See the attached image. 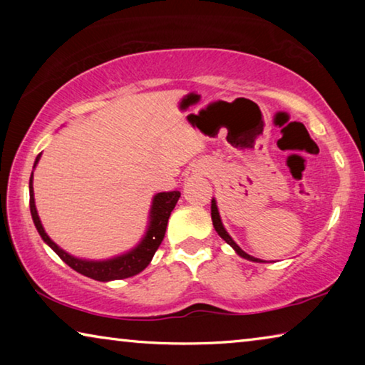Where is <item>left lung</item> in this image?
<instances>
[{"label": "left lung", "mask_w": 365, "mask_h": 365, "mask_svg": "<svg viewBox=\"0 0 365 365\" xmlns=\"http://www.w3.org/2000/svg\"><path fill=\"white\" fill-rule=\"evenodd\" d=\"M211 217H212V225H214V228H215V232L219 233V237H220L222 240H225V243L230 245L232 248H233L235 251H237L238 256L248 259V261H252V262H264V261H261V259L250 256L248 252H245L242 248H240V246H238L237 243L233 242L230 235H228L227 230L224 228V225H222V220H220V215H219V209H217V202H215L214 197H212V201H211Z\"/></svg>", "instance_id": "left-lung-1"}]
</instances>
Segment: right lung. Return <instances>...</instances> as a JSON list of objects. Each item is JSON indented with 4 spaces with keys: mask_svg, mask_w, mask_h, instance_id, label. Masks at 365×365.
Listing matches in <instances>:
<instances>
[{
    "mask_svg": "<svg viewBox=\"0 0 365 365\" xmlns=\"http://www.w3.org/2000/svg\"><path fill=\"white\" fill-rule=\"evenodd\" d=\"M40 156L41 154L36 156L34 169H35V165L38 164ZM32 183H34V170H32V175H30V182H29L30 214H32L34 224L36 227V230H38L40 237L43 238V242H45L49 248L56 252V255L63 259V261L69 265V267L77 270L78 274L90 277V279L98 280V282L128 279V277L137 275L141 270L148 267V264L151 262L154 252L158 251L159 245L163 243L170 212L174 211L178 197H180V191H163V193H158L153 197V205H151V211H150V225H148V230L145 233L143 240H141L138 246H135L132 251H128V252H125V255L117 256L113 259H106V261H86V259H78V257L71 256L69 252L61 250L59 246L48 237L45 228H43V225H41L38 212H36Z\"/></svg>",
    "mask_w": 365,
    "mask_h": 365,
    "instance_id": "obj_1",
    "label": "right lung"
}]
</instances>
